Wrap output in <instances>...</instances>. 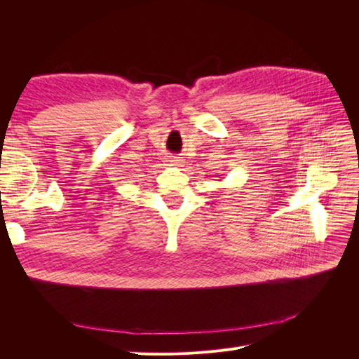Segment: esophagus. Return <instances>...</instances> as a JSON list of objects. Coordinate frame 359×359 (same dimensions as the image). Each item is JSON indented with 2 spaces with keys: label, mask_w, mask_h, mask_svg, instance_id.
Wrapping results in <instances>:
<instances>
[{
  "label": "esophagus",
  "mask_w": 359,
  "mask_h": 359,
  "mask_svg": "<svg viewBox=\"0 0 359 359\" xmlns=\"http://www.w3.org/2000/svg\"><path fill=\"white\" fill-rule=\"evenodd\" d=\"M169 165H170V166H181V165H182V160L170 158V160H169Z\"/></svg>",
  "instance_id": "obj_1"
}]
</instances>
